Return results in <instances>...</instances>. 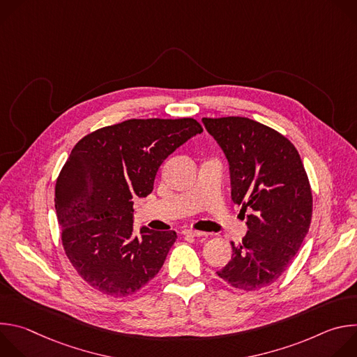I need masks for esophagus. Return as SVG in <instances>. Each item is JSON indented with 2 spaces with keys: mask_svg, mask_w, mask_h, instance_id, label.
<instances>
[{
  "mask_svg": "<svg viewBox=\"0 0 357 357\" xmlns=\"http://www.w3.org/2000/svg\"><path fill=\"white\" fill-rule=\"evenodd\" d=\"M182 234L185 236H192V237H202V236H206L205 231H199V230H192V229H185L182 231Z\"/></svg>",
  "mask_w": 357,
  "mask_h": 357,
  "instance_id": "34e87169",
  "label": "esophagus"
}]
</instances>
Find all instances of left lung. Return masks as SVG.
Returning <instances> with one entry per match:
<instances>
[{
	"mask_svg": "<svg viewBox=\"0 0 357 357\" xmlns=\"http://www.w3.org/2000/svg\"><path fill=\"white\" fill-rule=\"evenodd\" d=\"M229 162L231 199L247 215V234L218 275L256 291L289 267L312 218V192L296 148L278 131L245 117L202 119Z\"/></svg>",
	"mask_w": 357,
	"mask_h": 357,
	"instance_id": "obj_1",
	"label": "left lung"
}]
</instances>
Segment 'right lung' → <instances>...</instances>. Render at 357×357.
Segmentation results:
<instances>
[{"label":"right lung","mask_w":357,"mask_h":357,"mask_svg":"<svg viewBox=\"0 0 357 357\" xmlns=\"http://www.w3.org/2000/svg\"><path fill=\"white\" fill-rule=\"evenodd\" d=\"M203 131L193 119L127 120L83 137L55 186V209L68 259L94 289L127 296L154 278L176 233L141 227L134 199L154 189L161 164Z\"/></svg>","instance_id":"add662e5"}]
</instances>
